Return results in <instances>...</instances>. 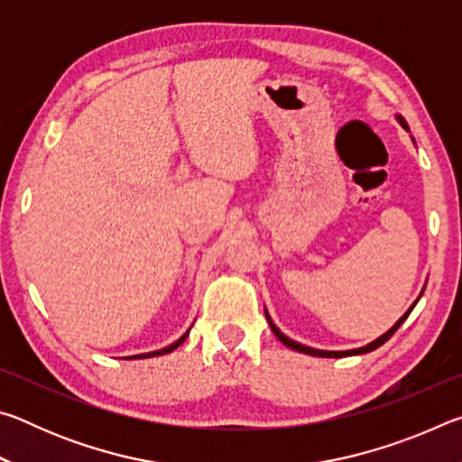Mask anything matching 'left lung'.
Segmentation results:
<instances>
[{
    "instance_id": "obj_1",
    "label": "left lung",
    "mask_w": 462,
    "mask_h": 462,
    "mask_svg": "<svg viewBox=\"0 0 462 462\" xmlns=\"http://www.w3.org/2000/svg\"><path fill=\"white\" fill-rule=\"evenodd\" d=\"M397 118V122L402 124V126L405 128V130H410L408 128V122H405L402 116H395ZM421 293H424V289H421ZM421 293H420V297H421ZM418 297V300H420ZM418 300L411 303V308L405 311V314L397 319V322L389 328V330L383 334V336H379L377 340H373L371 344H366V346H361V348H355V350H318V348H311V346H306V344H300V342H295V340H291V338H287V336L279 330V328L273 324V319H271V316H269V311L264 310V316H267V319H269V326H271V330H273V334L277 336V338L285 344V346H289V348H293V350H297V353H303V355H311V356H324V358H342V356H353V355H365V353H371V350H374V348H379L381 344H385L391 336L395 334V330L397 328H400L405 319H408V316L411 314V310L416 308V303H418Z\"/></svg>"
}]
</instances>
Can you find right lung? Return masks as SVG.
Segmentation results:
<instances>
[{"instance_id":"obj_1","label":"right lung","mask_w":462,"mask_h":462,"mask_svg":"<svg viewBox=\"0 0 462 462\" xmlns=\"http://www.w3.org/2000/svg\"><path fill=\"white\" fill-rule=\"evenodd\" d=\"M187 336H189V330H187L181 338H179L177 342H173V344H169V346H165V348H161V350H154V353H144V355H136V356H128V358H151V356H161V355H167V353H173V350L177 348V346H181V344L185 342V338Z\"/></svg>"}]
</instances>
